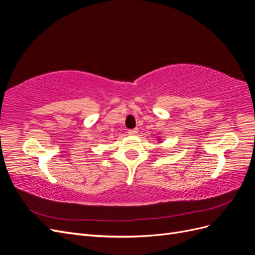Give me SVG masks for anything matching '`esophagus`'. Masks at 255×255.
I'll use <instances>...</instances> for the list:
<instances>
[{"label": "esophagus", "instance_id": "1", "mask_svg": "<svg viewBox=\"0 0 255 255\" xmlns=\"http://www.w3.org/2000/svg\"><path fill=\"white\" fill-rule=\"evenodd\" d=\"M128 135H136L138 133V129L137 128H132V129H128Z\"/></svg>", "mask_w": 255, "mask_h": 255}]
</instances>
